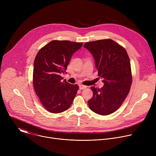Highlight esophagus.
<instances>
[{
    "label": "esophagus",
    "mask_w": 156,
    "mask_h": 156,
    "mask_svg": "<svg viewBox=\"0 0 156 156\" xmlns=\"http://www.w3.org/2000/svg\"><path fill=\"white\" fill-rule=\"evenodd\" d=\"M79 87H80V90H84V89H86V88L87 87V86H84V85L81 84V85L79 86Z\"/></svg>",
    "instance_id": "34e87169"
}]
</instances>
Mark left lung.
Returning a JSON list of instances; mask_svg holds the SVG:
<instances>
[{
	"instance_id": "obj_1",
	"label": "left lung",
	"mask_w": 156,
	"mask_h": 156,
	"mask_svg": "<svg viewBox=\"0 0 156 156\" xmlns=\"http://www.w3.org/2000/svg\"><path fill=\"white\" fill-rule=\"evenodd\" d=\"M84 47L93 54L98 76L104 85L91 87L93 98L87 101L96 114L107 115L121 106L128 94L132 83L131 64L125 49L110 39L87 42Z\"/></svg>"
}]
</instances>
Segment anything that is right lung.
Instances as JSON below:
<instances>
[{
    "mask_svg": "<svg viewBox=\"0 0 156 156\" xmlns=\"http://www.w3.org/2000/svg\"><path fill=\"white\" fill-rule=\"evenodd\" d=\"M82 42L54 40L42 48L34 62L33 83L40 102L48 112L58 114L72 105L79 86L64 80L70 59L81 48Z\"/></svg>",
    "mask_w": 156,
    "mask_h": 156,
    "instance_id": "right-lung-1",
    "label": "right lung"
}]
</instances>
